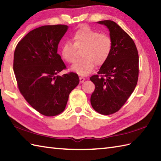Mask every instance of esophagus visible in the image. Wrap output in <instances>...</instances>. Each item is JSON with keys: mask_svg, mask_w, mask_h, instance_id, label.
Returning <instances> with one entry per match:
<instances>
[{"mask_svg": "<svg viewBox=\"0 0 161 161\" xmlns=\"http://www.w3.org/2000/svg\"><path fill=\"white\" fill-rule=\"evenodd\" d=\"M84 81H85V78L84 77H80V81L81 84L83 83Z\"/></svg>", "mask_w": 161, "mask_h": 161, "instance_id": "obj_1", "label": "esophagus"}]
</instances>
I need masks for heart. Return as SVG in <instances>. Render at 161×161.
<instances>
[{
  "label": "heart",
  "mask_w": 161,
  "mask_h": 161,
  "mask_svg": "<svg viewBox=\"0 0 161 161\" xmlns=\"http://www.w3.org/2000/svg\"><path fill=\"white\" fill-rule=\"evenodd\" d=\"M72 39L73 43L66 41L61 46L60 54L68 63L75 59L76 49L82 48L81 56L70 70L80 75H87L93 70L95 64L101 66L110 57L113 49V41L107 34H100L90 27L84 25L75 31Z\"/></svg>",
  "instance_id": "1"
}]
</instances>
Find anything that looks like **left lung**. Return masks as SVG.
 Listing matches in <instances>:
<instances>
[{"mask_svg":"<svg viewBox=\"0 0 161 161\" xmlns=\"http://www.w3.org/2000/svg\"><path fill=\"white\" fill-rule=\"evenodd\" d=\"M97 23L108 29L113 49L97 75L90 78L95 86L91 103L99 114L110 115L120 109L135 89L139 72L138 54L134 42L117 23L108 20Z\"/></svg>","mask_w":161,"mask_h":161,"instance_id":"8db88e82","label":"left lung"}]
</instances>
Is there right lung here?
Wrapping results in <instances>:
<instances>
[{"instance_id": "1", "label": "right lung", "mask_w": 161, "mask_h": 161, "mask_svg": "<svg viewBox=\"0 0 161 161\" xmlns=\"http://www.w3.org/2000/svg\"><path fill=\"white\" fill-rule=\"evenodd\" d=\"M68 28L54 25L33 30L18 43L14 54L13 69L20 93L46 116L63 112L70 92L80 82L75 73L58 75L66 68L57 53L58 44Z\"/></svg>"}]
</instances>
